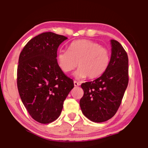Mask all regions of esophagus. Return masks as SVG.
Masks as SVG:
<instances>
[{
	"label": "esophagus",
	"instance_id": "obj_1",
	"mask_svg": "<svg viewBox=\"0 0 148 148\" xmlns=\"http://www.w3.org/2000/svg\"><path fill=\"white\" fill-rule=\"evenodd\" d=\"M74 86H78L80 85V83L77 82V81H74Z\"/></svg>",
	"mask_w": 148,
	"mask_h": 148
}]
</instances>
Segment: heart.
<instances>
[{
  "label": "heart",
  "instance_id": "b5f03b06",
  "mask_svg": "<svg viewBox=\"0 0 148 148\" xmlns=\"http://www.w3.org/2000/svg\"><path fill=\"white\" fill-rule=\"evenodd\" d=\"M58 67L64 73L68 74L76 68V78L88 76L90 78L101 76L109 65L110 52L107 48L95 41L80 39L70 43L68 50L60 49L56 55Z\"/></svg>",
  "mask_w": 148,
  "mask_h": 148
}]
</instances>
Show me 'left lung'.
Returning a JSON list of instances; mask_svg holds the SVG:
<instances>
[{"mask_svg":"<svg viewBox=\"0 0 148 148\" xmlns=\"http://www.w3.org/2000/svg\"><path fill=\"white\" fill-rule=\"evenodd\" d=\"M109 65L96 80L82 83L80 101L82 113L96 123L105 122L115 115L129 82L127 53L119 42L112 39Z\"/></svg>","mask_w":148,"mask_h":148,"instance_id":"1","label":"left lung"}]
</instances>
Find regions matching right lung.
Wrapping results in <instances>:
<instances>
[{
    "label": "right lung",
    "instance_id": "1",
    "mask_svg": "<svg viewBox=\"0 0 148 148\" xmlns=\"http://www.w3.org/2000/svg\"><path fill=\"white\" fill-rule=\"evenodd\" d=\"M52 32L41 33L23 47L18 58L17 87L28 113L40 123L57 119L64 101L74 88L72 79L58 67L59 45L67 39Z\"/></svg>",
    "mask_w": 148,
    "mask_h": 148
}]
</instances>
